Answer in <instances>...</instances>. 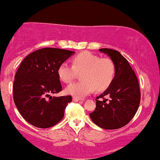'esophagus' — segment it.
<instances>
[{"label": "esophagus", "instance_id": "esophagus-1", "mask_svg": "<svg viewBox=\"0 0 160 160\" xmlns=\"http://www.w3.org/2000/svg\"><path fill=\"white\" fill-rule=\"evenodd\" d=\"M80 100H82V99H79V98H77V97H72L73 102H78V101H80Z\"/></svg>", "mask_w": 160, "mask_h": 160}]
</instances>
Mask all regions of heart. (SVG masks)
<instances>
[{
  "label": "heart",
  "mask_w": 160,
  "mask_h": 160,
  "mask_svg": "<svg viewBox=\"0 0 160 160\" xmlns=\"http://www.w3.org/2000/svg\"><path fill=\"white\" fill-rule=\"evenodd\" d=\"M80 82L72 83L66 88V93L77 98H83L94 89L102 91L112 83L115 66L112 59L99 58L91 52H82L72 59V65L63 62L58 69L60 79L64 83H70L76 78L77 72H81Z\"/></svg>",
  "instance_id": "1"
}]
</instances>
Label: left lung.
<instances>
[{
  "label": "left lung",
  "mask_w": 160,
  "mask_h": 160,
  "mask_svg": "<svg viewBox=\"0 0 160 160\" xmlns=\"http://www.w3.org/2000/svg\"><path fill=\"white\" fill-rule=\"evenodd\" d=\"M115 66L112 83L96 99V108L90 117L93 123L105 129H116L127 125L136 114L141 100L138 78L127 60L118 51L100 48ZM108 96L110 99L105 98Z\"/></svg>",
  "instance_id": "8db88e82"
}]
</instances>
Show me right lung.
I'll return each instance as SVG.
<instances>
[{
  "mask_svg": "<svg viewBox=\"0 0 160 160\" xmlns=\"http://www.w3.org/2000/svg\"><path fill=\"white\" fill-rule=\"evenodd\" d=\"M74 54L61 48H44L28 54L21 63L13 83V99L21 115L31 125L48 128L63 118L72 97L50 94L61 91L58 69Z\"/></svg>",
  "mask_w": 160,
  "mask_h": 160,
  "instance_id": "add662e5",
  "label": "right lung"
}]
</instances>
